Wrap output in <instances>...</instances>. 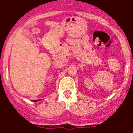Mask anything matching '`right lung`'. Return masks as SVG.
<instances>
[{
    "instance_id": "obj_1",
    "label": "right lung",
    "mask_w": 133,
    "mask_h": 133,
    "mask_svg": "<svg viewBox=\"0 0 133 133\" xmlns=\"http://www.w3.org/2000/svg\"><path fill=\"white\" fill-rule=\"evenodd\" d=\"M33 101H34V102H36V101H40V100H32Z\"/></svg>"
}]
</instances>
